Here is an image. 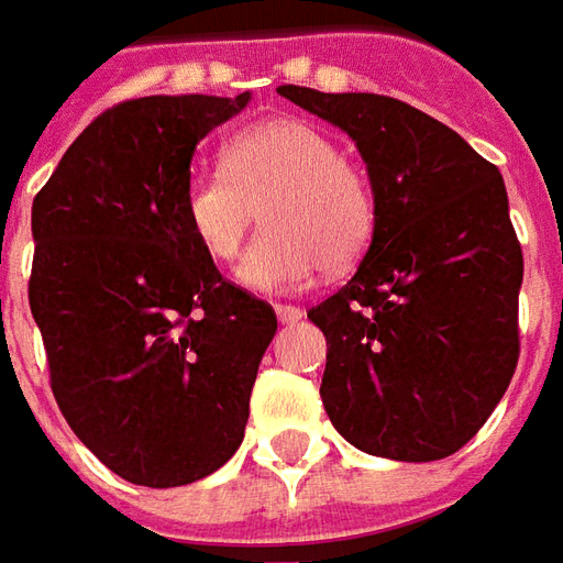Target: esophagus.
Segmentation results:
<instances>
[{
  "label": "esophagus",
  "instance_id": "obj_1",
  "mask_svg": "<svg viewBox=\"0 0 563 563\" xmlns=\"http://www.w3.org/2000/svg\"><path fill=\"white\" fill-rule=\"evenodd\" d=\"M274 313H277V319H280L283 325H292V322H298V319L305 317V310L292 305H277L274 307Z\"/></svg>",
  "mask_w": 563,
  "mask_h": 563
}]
</instances>
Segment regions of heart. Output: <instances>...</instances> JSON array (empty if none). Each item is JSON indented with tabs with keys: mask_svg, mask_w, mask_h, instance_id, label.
Returning a JSON list of instances; mask_svg holds the SVG:
<instances>
[{
	"mask_svg": "<svg viewBox=\"0 0 563 563\" xmlns=\"http://www.w3.org/2000/svg\"><path fill=\"white\" fill-rule=\"evenodd\" d=\"M222 168L189 174L184 220L205 256L232 262L262 210L268 229L234 271L246 289L292 292L322 265H353L371 244L374 189L322 129L305 120L256 123L225 144Z\"/></svg>",
	"mask_w": 563,
	"mask_h": 563,
	"instance_id": "b5f03b06",
	"label": "heart"
}]
</instances>
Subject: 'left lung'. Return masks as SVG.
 I'll return each instance as SVG.
<instances>
[{
    "label": "left lung",
    "mask_w": 563,
    "mask_h": 563,
    "mask_svg": "<svg viewBox=\"0 0 563 563\" xmlns=\"http://www.w3.org/2000/svg\"><path fill=\"white\" fill-rule=\"evenodd\" d=\"M277 92L355 141L377 201L353 280L307 310L329 341L325 413L367 455L446 459L519 362L525 262L504 177L459 132L389 96Z\"/></svg>",
    "instance_id": "8db88e82"
}]
</instances>
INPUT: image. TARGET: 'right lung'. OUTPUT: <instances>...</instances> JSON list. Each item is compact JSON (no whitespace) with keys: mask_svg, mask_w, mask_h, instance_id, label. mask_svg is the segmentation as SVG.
I'll use <instances>...</instances> for the list:
<instances>
[{"mask_svg":"<svg viewBox=\"0 0 563 563\" xmlns=\"http://www.w3.org/2000/svg\"><path fill=\"white\" fill-rule=\"evenodd\" d=\"M250 92L144 96L96 117L32 201L30 307L59 410L104 467L174 488L244 440L265 301L222 280L184 220L198 141Z\"/></svg>","mask_w":563,"mask_h":563,"instance_id":"add662e5","label":"right lung"}]
</instances>
